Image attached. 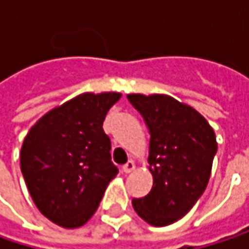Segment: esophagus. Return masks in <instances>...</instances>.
Listing matches in <instances>:
<instances>
[{"label":"esophagus","mask_w":249,"mask_h":249,"mask_svg":"<svg viewBox=\"0 0 249 249\" xmlns=\"http://www.w3.org/2000/svg\"><path fill=\"white\" fill-rule=\"evenodd\" d=\"M134 169H135V164H134V161H132V160L126 161L124 166H123V172H124V173H131Z\"/></svg>","instance_id":"esophagus-1"}]
</instances>
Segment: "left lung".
Returning <instances> with one entry per match:
<instances>
[{"label": "left lung", "instance_id": "obj_1", "mask_svg": "<svg viewBox=\"0 0 249 249\" xmlns=\"http://www.w3.org/2000/svg\"><path fill=\"white\" fill-rule=\"evenodd\" d=\"M126 98L148 126L153 174L150 193L132 199L134 211L153 226L173 224L208 186L218 151L215 131L195 108L169 95L129 93Z\"/></svg>", "mask_w": 249, "mask_h": 249}]
</instances>
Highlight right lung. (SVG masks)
<instances>
[{
    "instance_id": "add662e5",
    "label": "right lung",
    "mask_w": 249,
    "mask_h": 249,
    "mask_svg": "<svg viewBox=\"0 0 249 249\" xmlns=\"http://www.w3.org/2000/svg\"><path fill=\"white\" fill-rule=\"evenodd\" d=\"M121 93H82L49 111L25 135L20 166L37 209L73 229L96 212L118 169L102 125Z\"/></svg>"
}]
</instances>
